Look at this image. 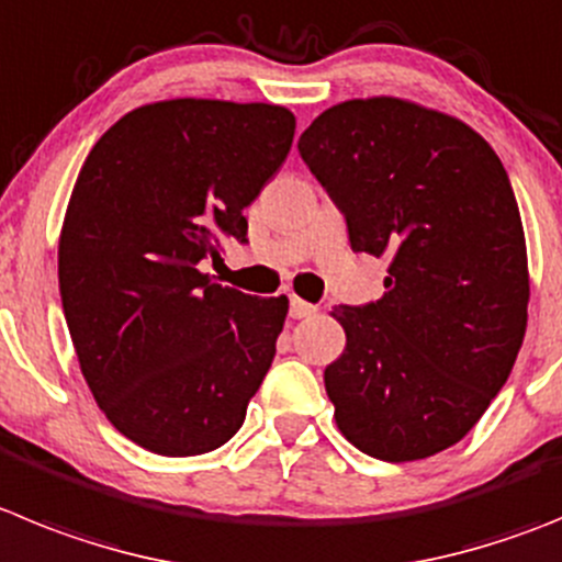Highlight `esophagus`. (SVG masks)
I'll use <instances>...</instances> for the list:
<instances>
[{
	"instance_id": "esophagus-1",
	"label": "esophagus",
	"mask_w": 562,
	"mask_h": 562,
	"mask_svg": "<svg viewBox=\"0 0 562 562\" xmlns=\"http://www.w3.org/2000/svg\"><path fill=\"white\" fill-rule=\"evenodd\" d=\"M317 312V306H312V303L301 301L297 295L290 297V317L292 321H303V317H312Z\"/></svg>"
}]
</instances>
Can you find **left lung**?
Wrapping results in <instances>:
<instances>
[{
	"label": "left lung",
	"instance_id": "1",
	"mask_svg": "<svg viewBox=\"0 0 562 562\" xmlns=\"http://www.w3.org/2000/svg\"><path fill=\"white\" fill-rule=\"evenodd\" d=\"M297 150L353 250L390 259L379 301L331 312L345 351L323 379L339 431L387 462L449 449L527 331V241L502 161L465 122L398 97L328 108Z\"/></svg>",
	"mask_w": 562,
	"mask_h": 562
}]
</instances>
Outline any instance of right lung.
Instances as JSON below:
<instances>
[{"label":"right lung","instance_id":"1","mask_svg":"<svg viewBox=\"0 0 562 562\" xmlns=\"http://www.w3.org/2000/svg\"><path fill=\"white\" fill-rule=\"evenodd\" d=\"M281 105L164 100L102 133L71 189L58 245L66 326L113 429L161 457L239 431L284 328L286 295L214 284L198 265L247 241L245 209L284 164Z\"/></svg>","mask_w":562,"mask_h":562}]
</instances>
